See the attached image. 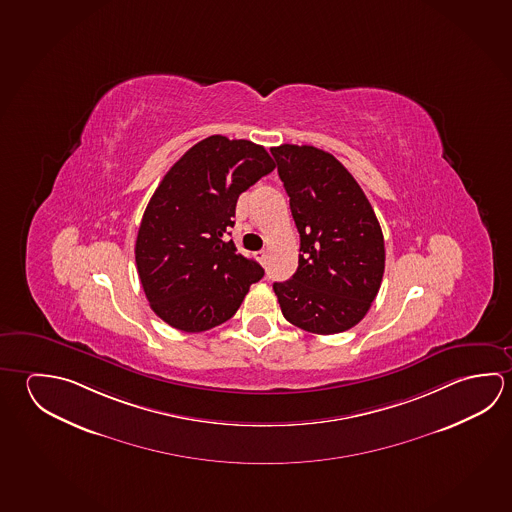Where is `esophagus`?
<instances>
[{"label": "esophagus", "mask_w": 512, "mask_h": 512, "mask_svg": "<svg viewBox=\"0 0 512 512\" xmlns=\"http://www.w3.org/2000/svg\"><path fill=\"white\" fill-rule=\"evenodd\" d=\"M266 257H268V253L264 252H257L255 253V259L259 260L260 264H264L266 262Z\"/></svg>", "instance_id": "34e87169"}]
</instances>
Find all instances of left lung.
I'll return each mask as SVG.
<instances>
[{"instance_id": "obj_1", "label": "left lung", "mask_w": 512, "mask_h": 512, "mask_svg": "<svg viewBox=\"0 0 512 512\" xmlns=\"http://www.w3.org/2000/svg\"><path fill=\"white\" fill-rule=\"evenodd\" d=\"M300 234L295 275L273 291L287 322L336 334L363 320L385 273V241L358 181L313 145L271 147Z\"/></svg>"}]
</instances>
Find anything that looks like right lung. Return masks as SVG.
<instances>
[{"instance_id": "obj_1", "label": "right lung", "mask_w": 512, "mask_h": 512, "mask_svg": "<svg viewBox=\"0 0 512 512\" xmlns=\"http://www.w3.org/2000/svg\"><path fill=\"white\" fill-rule=\"evenodd\" d=\"M275 169L250 140L214 135L174 163L145 208L135 259L154 313L174 329L203 332L234 316L264 277L225 241L244 190Z\"/></svg>"}]
</instances>
